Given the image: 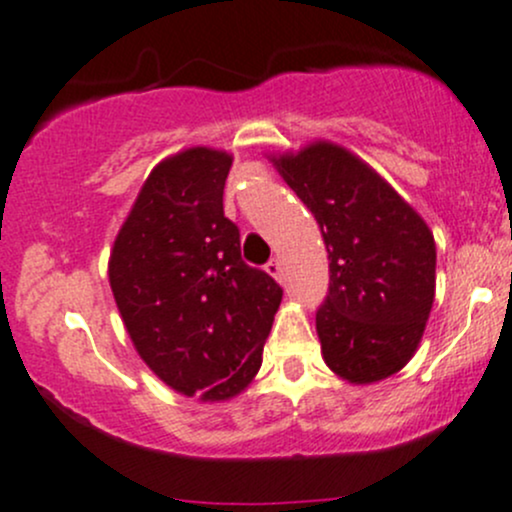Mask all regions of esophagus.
I'll return each mask as SVG.
<instances>
[{
	"label": "esophagus",
	"instance_id": "esophagus-1",
	"mask_svg": "<svg viewBox=\"0 0 512 512\" xmlns=\"http://www.w3.org/2000/svg\"><path fill=\"white\" fill-rule=\"evenodd\" d=\"M265 270H267V274H270V277L279 279V274H282V265H279V260H270L265 265Z\"/></svg>",
	"mask_w": 512,
	"mask_h": 512
}]
</instances>
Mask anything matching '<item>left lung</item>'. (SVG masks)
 Wrapping results in <instances>:
<instances>
[{
    "label": "left lung",
    "instance_id": "obj_1",
    "mask_svg": "<svg viewBox=\"0 0 512 512\" xmlns=\"http://www.w3.org/2000/svg\"><path fill=\"white\" fill-rule=\"evenodd\" d=\"M270 159L326 242L331 282L316 311L326 365L353 385L390 378L410 363L434 304L432 230L341 144L319 139Z\"/></svg>",
    "mask_w": 512,
    "mask_h": 512
}]
</instances>
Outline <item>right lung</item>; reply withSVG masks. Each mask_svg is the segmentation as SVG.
Instances as JSON below:
<instances>
[{
  "instance_id": "1",
  "label": "right lung",
  "mask_w": 512,
  "mask_h": 512,
  "mask_svg": "<svg viewBox=\"0 0 512 512\" xmlns=\"http://www.w3.org/2000/svg\"><path fill=\"white\" fill-rule=\"evenodd\" d=\"M233 154L188 147L159 161L112 245L107 277L139 358L186 397L240 395L262 365L282 301L267 272L245 265L223 213Z\"/></svg>"
}]
</instances>
